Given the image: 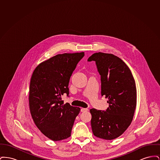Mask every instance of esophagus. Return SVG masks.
I'll return each instance as SVG.
<instances>
[{
    "instance_id": "esophagus-1",
    "label": "esophagus",
    "mask_w": 160,
    "mask_h": 160,
    "mask_svg": "<svg viewBox=\"0 0 160 160\" xmlns=\"http://www.w3.org/2000/svg\"><path fill=\"white\" fill-rule=\"evenodd\" d=\"M88 108H81V112H86V111H88Z\"/></svg>"
}]
</instances>
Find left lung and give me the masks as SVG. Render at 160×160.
Wrapping results in <instances>:
<instances>
[{"label":"left lung","mask_w":160,"mask_h":160,"mask_svg":"<svg viewBox=\"0 0 160 160\" xmlns=\"http://www.w3.org/2000/svg\"><path fill=\"white\" fill-rule=\"evenodd\" d=\"M95 61L101 76V96L108 98L106 111L90 110L93 135L106 140L119 137L132 122L137 102L134 78L128 67L112 54L95 53L88 59Z\"/></svg>","instance_id":"left-lung-1"}]
</instances>
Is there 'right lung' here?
<instances>
[{"mask_svg": "<svg viewBox=\"0 0 160 160\" xmlns=\"http://www.w3.org/2000/svg\"><path fill=\"white\" fill-rule=\"evenodd\" d=\"M84 52L59 54L41 63L31 77L29 108L35 125L46 137L59 141L71 136L80 108L63 104L61 96L69 95L70 77Z\"/></svg>", "mask_w": 160, "mask_h": 160, "instance_id": "1", "label": "right lung"}]
</instances>
